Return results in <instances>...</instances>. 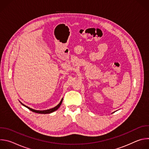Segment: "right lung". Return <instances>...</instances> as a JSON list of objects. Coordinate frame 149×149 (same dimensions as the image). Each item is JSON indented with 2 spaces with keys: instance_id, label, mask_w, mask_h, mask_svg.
<instances>
[{
  "instance_id": "right-lung-1",
  "label": "right lung",
  "mask_w": 149,
  "mask_h": 149,
  "mask_svg": "<svg viewBox=\"0 0 149 149\" xmlns=\"http://www.w3.org/2000/svg\"><path fill=\"white\" fill-rule=\"evenodd\" d=\"M62 100H63V98L61 100V101H60V102L59 103V104H58V105L56 106V107H54V108H52V109H49V110H43V111H39V110H33V109H32L29 108V107H28V106H26L25 105H24V104H22V102H20V103L22 104L23 105H24L25 107H26V108H28L29 110H30L31 111H33V112H35V113H39V114H49V113H52V112H54V111L57 110L59 109V107H60V105H61V104H62Z\"/></svg>"
}]
</instances>
